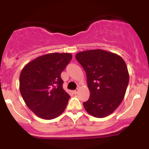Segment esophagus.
I'll return each instance as SVG.
<instances>
[{"label":"esophagus","instance_id":"34e87169","mask_svg":"<svg viewBox=\"0 0 149 149\" xmlns=\"http://www.w3.org/2000/svg\"><path fill=\"white\" fill-rule=\"evenodd\" d=\"M78 92H79V89H76V90H74V91H73V92H74L75 95H77V94L78 93Z\"/></svg>","mask_w":149,"mask_h":149}]
</instances>
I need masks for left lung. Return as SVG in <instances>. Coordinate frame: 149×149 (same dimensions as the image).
I'll return each instance as SVG.
<instances>
[{
	"mask_svg": "<svg viewBox=\"0 0 149 149\" xmlns=\"http://www.w3.org/2000/svg\"><path fill=\"white\" fill-rule=\"evenodd\" d=\"M84 69L90 95L83 103L85 111L96 118L111 114L123 100L128 83L127 65L120 56L97 49L77 53Z\"/></svg>",
	"mask_w": 149,
	"mask_h": 149,
	"instance_id": "1",
	"label": "left lung"
}]
</instances>
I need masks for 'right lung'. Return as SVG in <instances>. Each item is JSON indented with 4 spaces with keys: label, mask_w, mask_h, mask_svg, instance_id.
<instances>
[{
    "label": "right lung",
    "mask_w": 149,
    "mask_h": 149,
    "mask_svg": "<svg viewBox=\"0 0 149 149\" xmlns=\"http://www.w3.org/2000/svg\"><path fill=\"white\" fill-rule=\"evenodd\" d=\"M71 59V53H49L36 58L22 69L20 93L38 117L52 120L64 111L70 95L63 89L61 73Z\"/></svg>",
    "instance_id": "obj_1"
}]
</instances>
